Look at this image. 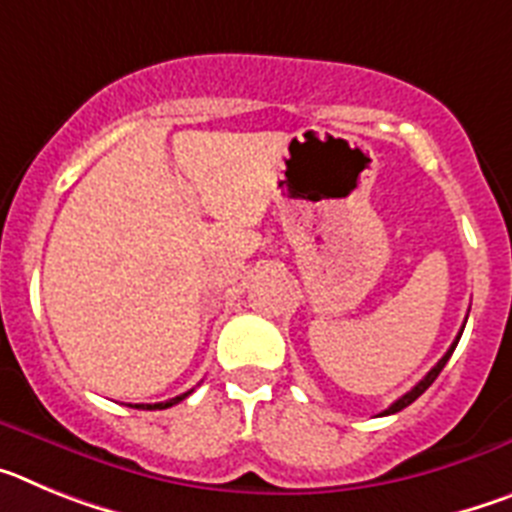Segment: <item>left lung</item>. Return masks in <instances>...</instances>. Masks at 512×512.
I'll return each mask as SVG.
<instances>
[{
    "label": "left lung",
    "instance_id": "1",
    "mask_svg": "<svg viewBox=\"0 0 512 512\" xmlns=\"http://www.w3.org/2000/svg\"><path fill=\"white\" fill-rule=\"evenodd\" d=\"M461 333H464V328H461V330H459V336H456V341H454V343H451V348H449V351H446V354H443V356H441V361H438V364H436V366H433L431 372L425 374V377H423V379H420V382H418V384H415L413 390H410V392H405V395H402V397H400V400H395V402H392L390 408L384 410V413H379V415H392V413H400V410H402V408H408L410 402H415V400H418V397H420V395H423V392H425V390H428V387H431V384H433V382H436V377H438V374H441V369H443V366H446V361H449V359H451V354H454V348H456V343H459Z\"/></svg>",
    "mask_w": 512,
    "mask_h": 512
}]
</instances>
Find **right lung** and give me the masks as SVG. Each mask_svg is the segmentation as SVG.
I'll use <instances>...</instances> for the list:
<instances>
[{
  "mask_svg": "<svg viewBox=\"0 0 512 512\" xmlns=\"http://www.w3.org/2000/svg\"><path fill=\"white\" fill-rule=\"evenodd\" d=\"M192 392V390H189ZM189 392H184V395H179V397H171V400H166V402H156V405H135V408H143V410H166V408H171V405H176V402H182L184 397H189Z\"/></svg>",
  "mask_w": 512,
  "mask_h": 512,
  "instance_id": "right-lung-1",
  "label": "right lung"
}]
</instances>
